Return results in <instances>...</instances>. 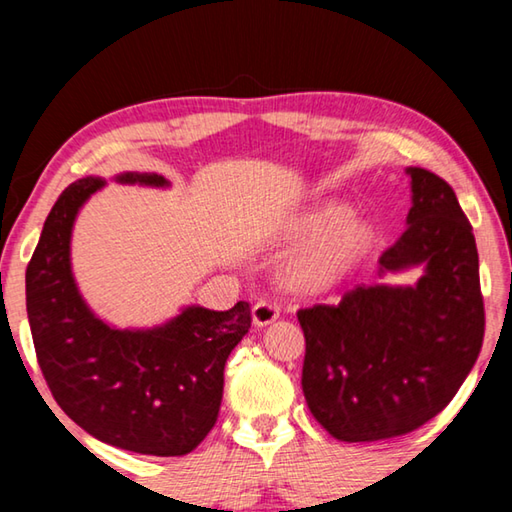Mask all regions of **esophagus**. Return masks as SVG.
<instances>
[{
	"label": "esophagus",
	"mask_w": 512,
	"mask_h": 512,
	"mask_svg": "<svg viewBox=\"0 0 512 512\" xmlns=\"http://www.w3.org/2000/svg\"><path fill=\"white\" fill-rule=\"evenodd\" d=\"M280 318V305L273 300H259L257 305L253 307V323L257 327H266L271 325L273 320Z\"/></svg>",
	"instance_id": "34e87169"
}]
</instances>
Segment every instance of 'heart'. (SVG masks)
I'll list each match as a JSON object with an SVG mask.
<instances>
[{"label":"heart","mask_w":512,"mask_h":512,"mask_svg":"<svg viewBox=\"0 0 512 512\" xmlns=\"http://www.w3.org/2000/svg\"><path fill=\"white\" fill-rule=\"evenodd\" d=\"M350 216V207L327 203L289 225L291 239L316 241L291 264L289 275L298 289L318 291L336 284L366 255L372 230Z\"/></svg>","instance_id":"b5f03b06"}]
</instances>
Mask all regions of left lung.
Segmentation results:
<instances>
[{
    "label": "left lung",
    "instance_id": "8db88e82",
    "mask_svg": "<svg viewBox=\"0 0 512 512\" xmlns=\"http://www.w3.org/2000/svg\"><path fill=\"white\" fill-rule=\"evenodd\" d=\"M406 230L379 257V284H359L339 305L298 311L305 332L302 393L323 429L372 443L422 427L452 402L483 343L479 253L454 189L406 167ZM421 266L415 285L386 276Z\"/></svg>",
    "mask_w": 512,
    "mask_h": 512
}]
</instances>
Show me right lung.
Masks as SVG:
<instances>
[{
    "instance_id": "right-lung-1",
    "label": "right lung",
    "mask_w": 512,
    "mask_h": 512,
    "mask_svg": "<svg viewBox=\"0 0 512 512\" xmlns=\"http://www.w3.org/2000/svg\"><path fill=\"white\" fill-rule=\"evenodd\" d=\"M121 185L167 189L160 173L124 171ZM103 178L69 185L27 266V314L51 395L101 443L149 456H183L219 418L223 368L250 329L248 302L228 311L187 305L153 327H115L81 296L72 273V230Z\"/></svg>"
}]
</instances>
